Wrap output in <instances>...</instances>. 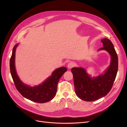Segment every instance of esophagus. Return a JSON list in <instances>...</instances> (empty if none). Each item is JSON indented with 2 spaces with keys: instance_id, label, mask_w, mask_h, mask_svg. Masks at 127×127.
I'll return each mask as SVG.
<instances>
[{
  "instance_id": "esophagus-1",
  "label": "esophagus",
  "mask_w": 127,
  "mask_h": 127,
  "mask_svg": "<svg viewBox=\"0 0 127 127\" xmlns=\"http://www.w3.org/2000/svg\"><path fill=\"white\" fill-rule=\"evenodd\" d=\"M75 66V63L74 62H69L68 63V65H67V67L69 69H71V68H72L73 67H74Z\"/></svg>"
}]
</instances>
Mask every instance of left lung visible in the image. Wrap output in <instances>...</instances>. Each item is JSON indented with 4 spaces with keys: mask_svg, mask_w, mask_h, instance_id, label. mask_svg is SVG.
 <instances>
[{
    "mask_svg": "<svg viewBox=\"0 0 127 127\" xmlns=\"http://www.w3.org/2000/svg\"><path fill=\"white\" fill-rule=\"evenodd\" d=\"M101 41L103 47L98 50H105L111 57L110 65L103 75L91 78L82 67H73L71 69L76 94L84 101H95L106 96L111 91L117 75L118 61L114 45L108 38Z\"/></svg>",
    "mask_w": 127,
    "mask_h": 127,
    "instance_id": "1",
    "label": "left lung"
}]
</instances>
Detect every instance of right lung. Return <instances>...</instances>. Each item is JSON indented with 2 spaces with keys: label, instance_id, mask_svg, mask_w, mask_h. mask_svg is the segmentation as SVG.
<instances>
[{
  "label": "right lung",
  "instance_id": "add662e5",
  "mask_svg": "<svg viewBox=\"0 0 127 127\" xmlns=\"http://www.w3.org/2000/svg\"><path fill=\"white\" fill-rule=\"evenodd\" d=\"M18 44L13 47L10 58V68L11 74L17 91L23 97L31 101L37 103H45L52 100L57 93L59 79L67 71V68L61 67L56 69L51 76L42 84L32 87L23 83L18 77L15 67V51Z\"/></svg>",
  "mask_w": 127,
  "mask_h": 127
}]
</instances>
